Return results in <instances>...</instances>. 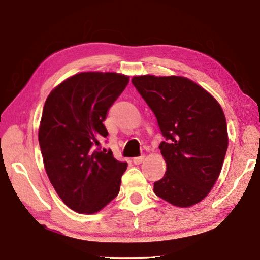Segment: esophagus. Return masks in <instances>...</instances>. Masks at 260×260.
I'll use <instances>...</instances> for the list:
<instances>
[{
    "label": "esophagus",
    "instance_id": "esophagus-1",
    "mask_svg": "<svg viewBox=\"0 0 260 260\" xmlns=\"http://www.w3.org/2000/svg\"><path fill=\"white\" fill-rule=\"evenodd\" d=\"M144 158H146V157H144L143 155L142 156H139V157H135V158H133V162H134V164H136V165L141 164V162L144 160Z\"/></svg>",
    "mask_w": 260,
    "mask_h": 260
}]
</instances>
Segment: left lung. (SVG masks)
Here are the masks:
<instances>
[{
	"label": "left lung",
	"mask_w": 260,
	"mask_h": 260,
	"mask_svg": "<svg viewBox=\"0 0 260 260\" xmlns=\"http://www.w3.org/2000/svg\"><path fill=\"white\" fill-rule=\"evenodd\" d=\"M156 116L166 172L153 183L160 199L179 208L208 196L221 171L228 135L225 114L208 91L183 77L132 79Z\"/></svg>",
	"instance_id": "8db88e82"
}]
</instances>
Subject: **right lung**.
<instances>
[{"label": "right lung", "instance_id": "obj_1", "mask_svg": "<svg viewBox=\"0 0 260 260\" xmlns=\"http://www.w3.org/2000/svg\"><path fill=\"white\" fill-rule=\"evenodd\" d=\"M128 82L122 74L79 73L57 86L43 107L39 143L46 172L76 212H98L119 192L127 162L96 146L108 136L103 121Z\"/></svg>", "mask_w": 260, "mask_h": 260}]
</instances>
